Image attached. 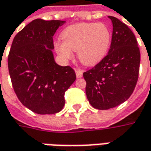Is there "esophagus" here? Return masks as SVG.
I'll list each match as a JSON object with an SVG mask.
<instances>
[{"label": "esophagus", "instance_id": "1", "mask_svg": "<svg viewBox=\"0 0 151 151\" xmlns=\"http://www.w3.org/2000/svg\"><path fill=\"white\" fill-rule=\"evenodd\" d=\"M75 73H76V77H77V78H80L83 77V71L82 70L76 69Z\"/></svg>", "mask_w": 151, "mask_h": 151}]
</instances>
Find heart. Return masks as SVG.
<instances>
[{"label":"heart","instance_id":"1","mask_svg":"<svg viewBox=\"0 0 151 151\" xmlns=\"http://www.w3.org/2000/svg\"><path fill=\"white\" fill-rule=\"evenodd\" d=\"M63 40L55 43V50L63 61L77 58L83 65L94 66L104 58L111 44L112 34L104 23H77L68 27L62 33Z\"/></svg>","mask_w":151,"mask_h":151}]
</instances>
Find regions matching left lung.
Listing matches in <instances>:
<instances>
[{
	"label": "left lung",
	"mask_w": 151,
	"mask_h": 151,
	"mask_svg": "<svg viewBox=\"0 0 151 151\" xmlns=\"http://www.w3.org/2000/svg\"><path fill=\"white\" fill-rule=\"evenodd\" d=\"M110 49L94 68L83 73L86 95L97 109H109L125 102L132 94L139 76L140 52L137 40L127 25L111 16Z\"/></svg>",
	"instance_id": "8db88e82"
}]
</instances>
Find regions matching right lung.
<instances>
[{
  "label": "right lung",
  "instance_id": "obj_1",
  "mask_svg": "<svg viewBox=\"0 0 151 151\" xmlns=\"http://www.w3.org/2000/svg\"><path fill=\"white\" fill-rule=\"evenodd\" d=\"M64 21L36 19L14 37L8 69L21 103L39 114H53L65 104L64 93L76 79L74 70L58 65L52 50L53 35Z\"/></svg>",
  "mask_w": 151,
  "mask_h": 151
}]
</instances>
